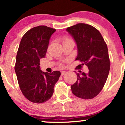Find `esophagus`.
Returning <instances> with one entry per match:
<instances>
[{
    "label": "esophagus",
    "instance_id": "obj_1",
    "mask_svg": "<svg viewBox=\"0 0 125 125\" xmlns=\"http://www.w3.org/2000/svg\"><path fill=\"white\" fill-rule=\"evenodd\" d=\"M66 73V71H62L61 72V76H63L64 74Z\"/></svg>",
    "mask_w": 125,
    "mask_h": 125
}]
</instances>
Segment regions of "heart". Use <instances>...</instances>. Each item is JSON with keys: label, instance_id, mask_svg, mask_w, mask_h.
Wrapping results in <instances>:
<instances>
[{"label": "heart", "instance_id": "b5f03b06", "mask_svg": "<svg viewBox=\"0 0 125 125\" xmlns=\"http://www.w3.org/2000/svg\"><path fill=\"white\" fill-rule=\"evenodd\" d=\"M67 40H70L69 39H68V38H64V41H67ZM63 41V42H64Z\"/></svg>", "mask_w": 125, "mask_h": 125}]
</instances>
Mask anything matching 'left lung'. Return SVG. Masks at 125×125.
Wrapping results in <instances>:
<instances>
[{
  "mask_svg": "<svg viewBox=\"0 0 125 125\" xmlns=\"http://www.w3.org/2000/svg\"><path fill=\"white\" fill-rule=\"evenodd\" d=\"M77 48L76 61L89 69L87 73H77V81L71 86L73 94L83 99L96 97L104 87L109 72L110 63L107 44L99 31L92 26L77 23L66 29Z\"/></svg>",
  "mask_w": 125,
  "mask_h": 125,
  "instance_id": "obj_1",
  "label": "left lung"
}]
</instances>
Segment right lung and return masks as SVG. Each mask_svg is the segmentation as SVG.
<instances>
[{
    "label": "right lung",
    "instance_id": "obj_1",
    "mask_svg": "<svg viewBox=\"0 0 125 125\" xmlns=\"http://www.w3.org/2000/svg\"><path fill=\"white\" fill-rule=\"evenodd\" d=\"M54 29L38 26L29 30L21 38L17 53L15 70L23 94L27 99L41 104L51 98L61 76L59 71L43 72L40 59L44 58Z\"/></svg>",
    "mask_w": 125,
    "mask_h": 125
}]
</instances>
